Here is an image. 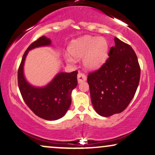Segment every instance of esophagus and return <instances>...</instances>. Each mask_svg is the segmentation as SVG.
I'll return each instance as SVG.
<instances>
[{"mask_svg": "<svg viewBox=\"0 0 155 155\" xmlns=\"http://www.w3.org/2000/svg\"><path fill=\"white\" fill-rule=\"evenodd\" d=\"M77 79L79 83L83 82V81H85L87 80V76L84 74H83V73L79 72L77 75Z\"/></svg>", "mask_w": 155, "mask_h": 155, "instance_id": "obj_1", "label": "esophagus"}]
</instances>
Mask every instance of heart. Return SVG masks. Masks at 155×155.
Here are the masks:
<instances>
[{
    "label": "heart",
    "mask_w": 155,
    "mask_h": 155,
    "mask_svg": "<svg viewBox=\"0 0 155 155\" xmlns=\"http://www.w3.org/2000/svg\"><path fill=\"white\" fill-rule=\"evenodd\" d=\"M109 44L102 37L85 36L72 41L68 47L70 54L75 58H82L84 66L88 69H97L105 62L108 55ZM68 62H73L69 55H66Z\"/></svg>",
    "instance_id": "b5f03b06"
}]
</instances>
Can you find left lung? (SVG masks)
I'll list each match as a JSON object with an SVG mask.
<instances>
[{"instance_id":"obj_1","label":"left lung","mask_w":155,"mask_h":155,"mask_svg":"<svg viewBox=\"0 0 155 155\" xmlns=\"http://www.w3.org/2000/svg\"><path fill=\"white\" fill-rule=\"evenodd\" d=\"M105 63L87 76L92 103L104 117L120 113L133 99L140 79L141 68L135 52L117 37Z\"/></svg>"}]
</instances>
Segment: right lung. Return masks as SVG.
I'll list each match as a JSON object with an SVG mask.
<instances>
[{
    "label": "right lung",
    "instance_id": "right-lung-1",
    "mask_svg": "<svg viewBox=\"0 0 155 155\" xmlns=\"http://www.w3.org/2000/svg\"><path fill=\"white\" fill-rule=\"evenodd\" d=\"M51 41L42 36L28 47L18 69V85L24 101L35 115L48 120H55L66 114L71 103V94L77 85V71L59 73L46 87L38 88L31 86L24 76V61L29 50L47 46Z\"/></svg>",
    "mask_w": 155,
    "mask_h": 155
}]
</instances>
